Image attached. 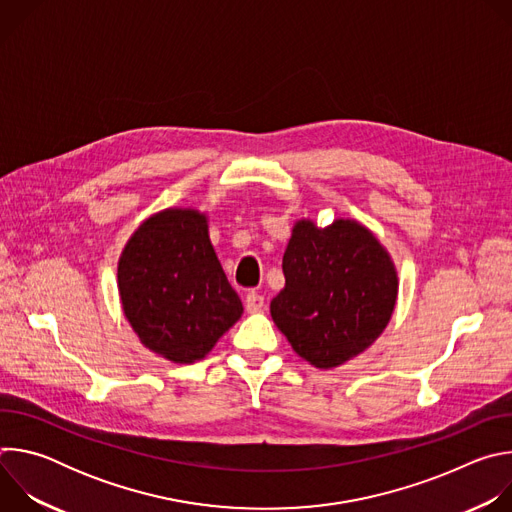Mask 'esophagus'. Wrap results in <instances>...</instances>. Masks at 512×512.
<instances>
[{
    "label": "esophagus",
    "mask_w": 512,
    "mask_h": 512,
    "mask_svg": "<svg viewBox=\"0 0 512 512\" xmlns=\"http://www.w3.org/2000/svg\"><path fill=\"white\" fill-rule=\"evenodd\" d=\"M263 304H265V300H263L261 294H257V291H249L247 298H245V308H247L249 314L259 312L263 308Z\"/></svg>",
    "instance_id": "34e87169"
}]
</instances>
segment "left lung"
<instances>
[{
	"label": "left lung",
	"instance_id": "1",
	"mask_svg": "<svg viewBox=\"0 0 512 512\" xmlns=\"http://www.w3.org/2000/svg\"><path fill=\"white\" fill-rule=\"evenodd\" d=\"M285 287L271 318L318 369L367 350L391 320L397 273L381 243L354 221L318 229L300 221L283 253Z\"/></svg>",
	"mask_w": 512,
	"mask_h": 512
}]
</instances>
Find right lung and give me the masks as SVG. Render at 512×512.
I'll use <instances>...</instances> for the list:
<instances>
[{
  "mask_svg": "<svg viewBox=\"0 0 512 512\" xmlns=\"http://www.w3.org/2000/svg\"><path fill=\"white\" fill-rule=\"evenodd\" d=\"M117 279L141 344L172 362L200 360L243 314L196 210H164L145 221L119 259Z\"/></svg>",
  "mask_w": 512,
  "mask_h": 512,
  "instance_id": "right-lung-1",
  "label": "right lung"
}]
</instances>
